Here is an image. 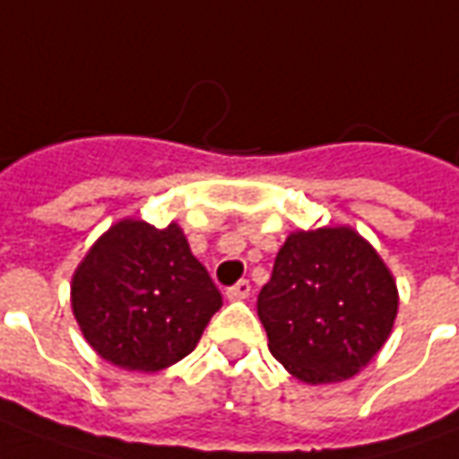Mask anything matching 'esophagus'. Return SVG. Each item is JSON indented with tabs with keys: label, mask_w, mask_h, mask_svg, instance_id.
<instances>
[{
	"label": "esophagus",
	"mask_w": 459,
	"mask_h": 459,
	"mask_svg": "<svg viewBox=\"0 0 459 459\" xmlns=\"http://www.w3.org/2000/svg\"><path fill=\"white\" fill-rule=\"evenodd\" d=\"M248 296H251V283H248V281H238L233 288L226 290V298H229V300H246Z\"/></svg>",
	"instance_id": "obj_1"
}]
</instances>
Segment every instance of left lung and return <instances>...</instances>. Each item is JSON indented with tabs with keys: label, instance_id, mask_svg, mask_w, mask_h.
<instances>
[{
	"label": "left lung",
	"instance_id": "obj_1",
	"mask_svg": "<svg viewBox=\"0 0 459 459\" xmlns=\"http://www.w3.org/2000/svg\"><path fill=\"white\" fill-rule=\"evenodd\" d=\"M397 283L380 253L351 226L293 230L258 293L268 348L307 385L358 375L397 318Z\"/></svg>",
	"mask_w": 459,
	"mask_h": 459
}]
</instances>
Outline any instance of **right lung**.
<instances>
[{
	"label": "right lung",
	"instance_id": "right-lung-1",
	"mask_svg": "<svg viewBox=\"0 0 459 459\" xmlns=\"http://www.w3.org/2000/svg\"><path fill=\"white\" fill-rule=\"evenodd\" d=\"M223 306L178 223L121 219L72 275V310L86 342L129 373H159L201 341Z\"/></svg>",
	"mask_w": 459,
	"mask_h": 459
}]
</instances>
